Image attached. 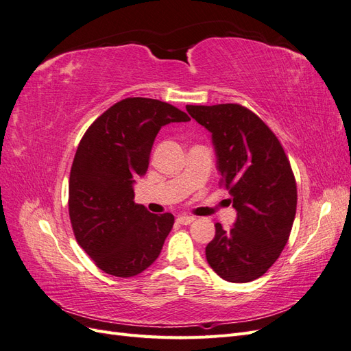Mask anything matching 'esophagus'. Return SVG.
Returning a JSON list of instances; mask_svg holds the SVG:
<instances>
[{
	"mask_svg": "<svg viewBox=\"0 0 351 351\" xmlns=\"http://www.w3.org/2000/svg\"><path fill=\"white\" fill-rule=\"evenodd\" d=\"M193 221H195V218L193 217H189V215H182V217L177 218V222H178V224H182V226L192 224Z\"/></svg>",
	"mask_w": 351,
	"mask_h": 351,
	"instance_id": "1",
	"label": "esophagus"
}]
</instances>
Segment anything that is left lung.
I'll list each match as a JSON object with an SVG mask.
<instances>
[{
    "label": "left lung",
    "mask_w": 351,
    "mask_h": 351,
    "mask_svg": "<svg viewBox=\"0 0 351 351\" xmlns=\"http://www.w3.org/2000/svg\"><path fill=\"white\" fill-rule=\"evenodd\" d=\"M186 110L212 134L221 183L237 210L231 230L215 224L206 261L226 281L256 280L278 259L291 232L297 187L289 159L269 127L239 104Z\"/></svg>",
    "instance_id": "obj_1"
}]
</instances>
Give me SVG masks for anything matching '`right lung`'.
<instances>
[{
    "mask_svg": "<svg viewBox=\"0 0 351 351\" xmlns=\"http://www.w3.org/2000/svg\"><path fill=\"white\" fill-rule=\"evenodd\" d=\"M190 121L167 102L125 98L92 123L74 155L69 214L80 247L114 277H134L156 261L174 226L173 214L134 204L133 186L149 167L162 125Z\"/></svg>",
    "mask_w": 351,
    "mask_h": 351,
    "instance_id": "add662e5",
    "label": "right lung"
}]
</instances>
